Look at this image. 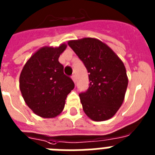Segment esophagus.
I'll list each match as a JSON object with an SVG mask.
<instances>
[{
	"instance_id": "obj_1",
	"label": "esophagus",
	"mask_w": 155,
	"mask_h": 155,
	"mask_svg": "<svg viewBox=\"0 0 155 155\" xmlns=\"http://www.w3.org/2000/svg\"><path fill=\"white\" fill-rule=\"evenodd\" d=\"M71 79H72V80H73L74 83H75V81H76V77H75V75H71Z\"/></svg>"
}]
</instances>
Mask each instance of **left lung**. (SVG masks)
<instances>
[{
  "label": "left lung",
  "mask_w": 155,
  "mask_h": 155,
  "mask_svg": "<svg viewBox=\"0 0 155 155\" xmlns=\"http://www.w3.org/2000/svg\"><path fill=\"white\" fill-rule=\"evenodd\" d=\"M68 44L89 73V87L79 94L84 113L94 121L110 119L121 106L128 87L124 63L111 48L97 38H84Z\"/></svg>",
  "instance_id": "8db88e82"
}]
</instances>
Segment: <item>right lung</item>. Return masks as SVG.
Returning <instances> with one entry per match:
<instances>
[{"label": "right lung", "instance_id": "add662e5", "mask_svg": "<svg viewBox=\"0 0 155 155\" xmlns=\"http://www.w3.org/2000/svg\"><path fill=\"white\" fill-rule=\"evenodd\" d=\"M67 45L44 46L34 53L19 75V89L27 106L38 116L53 118L63 111L75 84L58 61Z\"/></svg>", "mask_w": 155, "mask_h": 155}]
</instances>
